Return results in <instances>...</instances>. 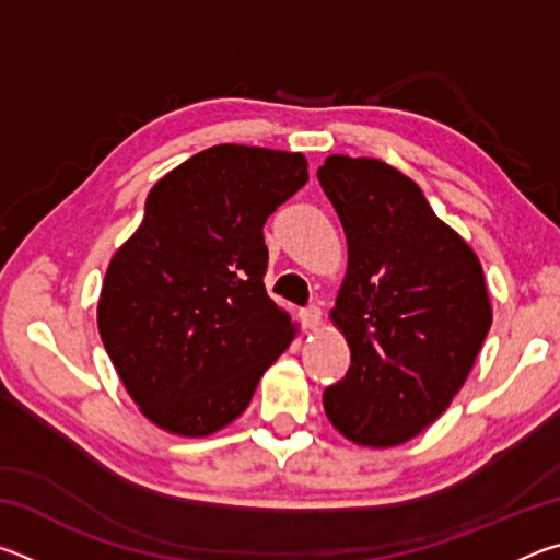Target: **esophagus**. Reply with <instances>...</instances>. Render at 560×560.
I'll use <instances>...</instances> for the list:
<instances>
[{
	"label": "esophagus",
	"mask_w": 560,
	"mask_h": 560,
	"mask_svg": "<svg viewBox=\"0 0 560 560\" xmlns=\"http://www.w3.org/2000/svg\"><path fill=\"white\" fill-rule=\"evenodd\" d=\"M320 316H324V314H320V308H318V306H306V308L301 311L303 326H306V328H314V330L320 326Z\"/></svg>",
	"instance_id": "obj_1"
}]
</instances>
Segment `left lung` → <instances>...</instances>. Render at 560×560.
Here are the masks:
<instances>
[{"label": "left lung", "instance_id": "left-lung-1", "mask_svg": "<svg viewBox=\"0 0 560 560\" xmlns=\"http://www.w3.org/2000/svg\"><path fill=\"white\" fill-rule=\"evenodd\" d=\"M318 183L348 240L334 324L350 346L328 385L334 428L365 447H393L447 410L491 326L485 271L400 170L330 155Z\"/></svg>", "mask_w": 560, "mask_h": 560}]
</instances>
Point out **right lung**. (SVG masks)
Segmentation results:
<instances>
[{
	"label": "right lung",
	"mask_w": 560,
	"mask_h": 560,
	"mask_svg": "<svg viewBox=\"0 0 560 560\" xmlns=\"http://www.w3.org/2000/svg\"><path fill=\"white\" fill-rule=\"evenodd\" d=\"M301 153L214 145L158 179L110 259L98 330L148 420L205 438L236 420L293 338L264 287V224L306 185Z\"/></svg>",
	"instance_id": "right-lung-1"
}]
</instances>
